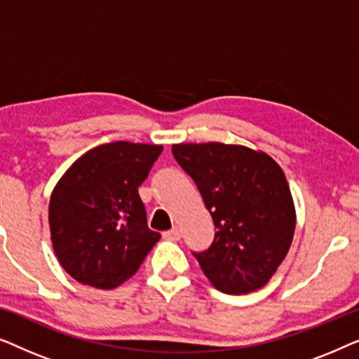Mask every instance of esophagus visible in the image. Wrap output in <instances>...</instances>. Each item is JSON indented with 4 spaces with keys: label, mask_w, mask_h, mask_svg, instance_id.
Returning <instances> with one entry per match:
<instances>
[{
    "label": "esophagus",
    "mask_w": 359,
    "mask_h": 359,
    "mask_svg": "<svg viewBox=\"0 0 359 359\" xmlns=\"http://www.w3.org/2000/svg\"><path fill=\"white\" fill-rule=\"evenodd\" d=\"M163 238H166V240H180L181 238L180 229L173 227L171 230H166V232H163Z\"/></svg>",
    "instance_id": "esophagus-1"
}]
</instances>
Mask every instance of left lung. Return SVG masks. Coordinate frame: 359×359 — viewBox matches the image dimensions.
<instances>
[{
	"instance_id": "8db88e82",
	"label": "left lung",
	"mask_w": 359,
	"mask_h": 359,
	"mask_svg": "<svg viewBox=\"0 0 359 359\" xmlns=\"http://www.w3.org/2000/svg\"><path fill=\"white\" fill-rule=\"evenodd\" d=\"M198 186L217 229L205 252L193 253L212 286L227 294L263 287L286 258L296 209L281 166L264 151L219 142L171 147Z\"/></svg>"
}]
</instances>
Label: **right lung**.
<instances>
[{
	"mask_svg": "<svg viewBox=\"0 0 359 359\" xmlns=\"http://www.w3.org/2000/svg\"><path fill=\"white\" fill-rule=\"evenodd\" d=\"M161 150L122 140L95 147L53 188L48 204L53 252L78 283L121 286L160 240L147 225L139 186Z\"/></svg>",
	"mask_w": 359,
	"mask_h": 359,
	"instance_id": "right-lung-1",
	"label": "right lung"
}]
</instances>
